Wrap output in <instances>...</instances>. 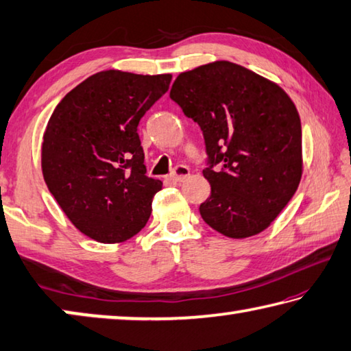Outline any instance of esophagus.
<instances>
[{"label":"esophagus","mask_w":351,"mask_h":351,"mask_svg":"<svg viewBox=\"0 0 351 351\" xmlns=\"http://www.w3.org/2000/svg\"><path fill=\"white\" fill-rule=\"evenodd\" d=\"M189 175H190V170H189L187 165H178V167H175V170L171 171L169 178L175 182H181V181L186 180Z\"/></svg>","instance_id":"esophagus-1"}]
</instances>
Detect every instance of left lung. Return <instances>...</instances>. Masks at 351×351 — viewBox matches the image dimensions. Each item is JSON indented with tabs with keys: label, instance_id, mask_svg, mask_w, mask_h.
I'll return each mask as SVG.
<instances>
[{
	"label": "left lung",
	"instance_id": "1",
	"mask_svg": "<svg viewBox=\"0 0 351 351\" xmlns=\"http://www.w3.org/2000/svg\"><path fill=\"white\" fill-rule=\"evenodd\" d=\"M170 99L204 136L210 197L199 206L201 217L230 239L260 234L300 182L302 125L293 100L276 83L230 62L180 74Z\"/></svg>",
	"mask_w": 351,
	"mask_h": 351
}]
</instances>
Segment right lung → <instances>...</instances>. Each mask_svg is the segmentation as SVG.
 <instances>
[{
	"instance_id": "right-lung-1",
	"label": "right lung",
	"mask_w": 351,
	"mask_h": 351,
	"mask_svg": "<svg viewBox=\"0 0 351 351\" xmlns=\"http://www.w3.org/2000/svg\"><path fill=\"white\" fill-rule=\"evenodd\" d=\"M170 82V74L102 71L69 91L52 112L41 145L45 182L90 239L125 241L150 218L162 182L145 175L138 125Z\"/></svg>"
}]
</instances>
